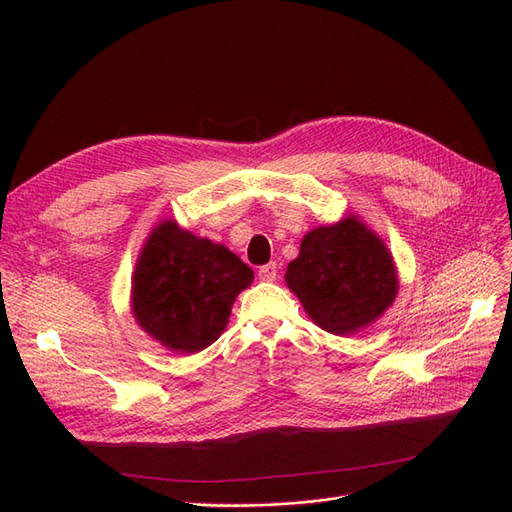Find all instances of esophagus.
<instances>
[{"label":"esophagus","instance_id":"34e87169","mask_svg":"<svg viewBox=\"0 0 512 512\" xmlns=\"http://www.w3.org/2000/svg\"><path fill=\"white\" fill-rule=\"evenodd\" d=\"M258 277H260L262 282H273L275 277H277V265H275V262H269V265H262L258 269Z\"/></svg>","mask_w":512,"mask_h":512}]
</instances>
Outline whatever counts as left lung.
<instances>
[{"label": "left lung", "mask_w": 512, "mask_h": 512, "mask_svg": "<svg viewBox=\"0 0 512 512\" xmlns=\"http://www.w3.org/2000/svg\"><path fill=\"white\" fill-rule=\"evenodd\" d=\"M286 284L305 314L339 337L374 324L399 290L393 254L359 215L309 230Z\"/></svg>", "instance_id": "1"}]
</instances>
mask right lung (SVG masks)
I'll return each mask as SVG.
<instances>
[{
    "mask_svg": "<svg viewBox=\"0 0 512 512\" xmlns=\"http://www.w3.org/2000/svg\"><path fill=\"white\" fill-rule=\"evenodd\" d=\"M254 271L226 245L192 235L175 220L149 232L132 273V316L151 339L194 354L218 339Z\"/></svg>",
    "mask_w": 512,
    "mask_h": 512,
    "instance_id": "1",
    "label": "right lung"
}]
</instances>
